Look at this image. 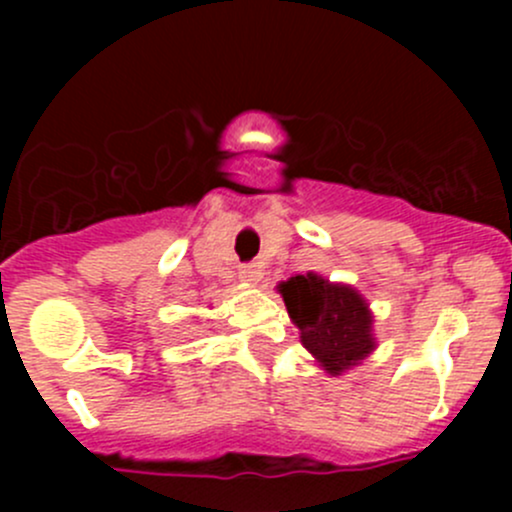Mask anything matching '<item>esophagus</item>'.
<instances>
[{
	"instance_id": "obj_1",
	"label": "esophagus",
	"mask_w": 512,
	"mask_h": 512,
	"mask_svg": "<svg viewBox=\"0 0 512 512\" xmlns=\"http://www.w3.org/2000/svg\"><path fill=\"white\" fill-rule=\"evenodd\" d=\"M260 267L257 265H242L240 267V280H245V282H257L260 280Z\"/></svg>"
}]
</instances>
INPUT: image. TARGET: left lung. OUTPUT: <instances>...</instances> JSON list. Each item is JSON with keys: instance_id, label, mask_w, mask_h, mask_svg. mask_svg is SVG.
<instances>
[{"instance_id": "obj_1", "label": "left lung", "mask_w": 512, "mask_h": 512, "mask_svg": "<svg viewBox=\"0 0 512 512\" xmlns=\"http://www.w3.org/2000/svg\"><path fill=\"white\" fill-rule=\"evenodd\" d=\"M280 294L302 344L329 374L349 369L374 349L369 307L352 287L332 285L317 275H297L282 282Z\"/></svg>"}]
</instances>
